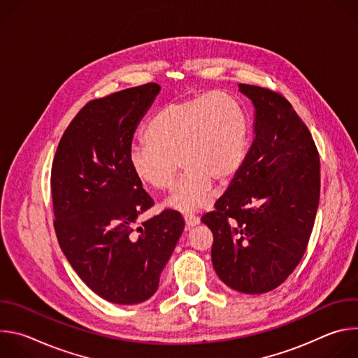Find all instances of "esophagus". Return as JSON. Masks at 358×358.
Returning <instances> with one entry per match:
<instances>
[{"label": "esophagus", "instance_id": "34e87169", "mask_svg": "<svg viewBox=\"0 0 358 358\" xmlns=\"http://www.w3.org/2000/svg\"><path fill=\"white\" fill-rule=\"evenodd\" d=\"M184 220H185V224H187L188 228H192V227L199 224V218L196 215H194V214H185Z\"/></svg>", "mask_w": 358, "mask_h": 358}]
</instances>
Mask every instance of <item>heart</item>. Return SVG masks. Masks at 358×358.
<instances>
[{
	"mask_svg": "<svg viewBox=\"0 0 358 358\" xmlns=\"http://www.w3.org/2000/svg\"><path fill=\"white\" fill-rule=\"evenodd\" d=\"M143 138L130 150L131 171L144 185L164 191L178 162L185 173L166 206L189 213L211 202L214 180L225 182L241 169L248 117L236 97L217 90L166 105L150 119Z\"/></svg>",
	"mask_w": 358,
	"mask_h": 358,
	"instance_id": "obj_1",
	"label": "heart"
}]
</instances>
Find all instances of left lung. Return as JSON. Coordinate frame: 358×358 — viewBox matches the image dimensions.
Masks as SVG:
<instances>
[{"label":"left lung","mask_w":358,"mask_h":358,"mask_svg":"<svg viewBox=\"0 0 358 358\" xmlns=\"http://www.w3.org/2000/svg\"><path fill=\"white\" fill-rule=\"evenodd\" d=\"M255 108V137L215 210L213 265L234 290L261 294L282 285L308 248L320 198V159L293 106L261 86L239 83Z\"/></svg>","instance_id":"left-lung-1"}]
</instances>
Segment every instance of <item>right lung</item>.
<instances>
[{
    "instance_id": "obj_1",
    "label": "right lung",
    "mask_w": 358,
    "mask_h": 358,
    "mask_svg": "<svg viewBox=\"0 0 358 358\" xmlns=\"http://www.w3.org/2000/svg\"><path fill=\"white\" fill-rule=\"evenodd\" d=\"M160 89L147 83L90 100L65 130L50 173L59 246L86 286L116 304L156 293L185 225L180 213L166 210L134 227L155 201L129 155Z\"/></svg>"
}]
</instances>
